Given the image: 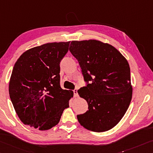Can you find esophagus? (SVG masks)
Returning a JSON list of instances; mask_svg holds the SVG:
<instances>
[{"mask_svg": "<svg viewBox=\"0 0 153 153\" xmlns=\"http://www.w3.org/2000/svg\"><path fill=\"white\" fill-rule=\"evenodd\" d=\"M74 92V96L75 97H77L79 96V94H78V92H77V89H74L73 91Z\"/></svg>", "mask_w": 153, "mask_h": 153, "instance_id": "esophagus-1", "label": "esophagus"}]
</instances>
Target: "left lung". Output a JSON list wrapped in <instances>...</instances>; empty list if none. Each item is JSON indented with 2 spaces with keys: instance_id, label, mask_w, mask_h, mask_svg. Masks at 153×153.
Returning <instances> with one entry per match:
<instances>
[{
  "instance_id": "left-lung-1",
  "label": "left lung",
  "mask_w": 153,
  "mask_h": 153,
  "mask_svg": "<svg viewBox=\"0 0 153 153\" xmlns=\"http://www.w3.org/2000/svg\"><path fill=\"white\" fill-rule=\"evenodd\" d=\"M69 50L78 60L87 87L78 90L88 110L77 115L80 124L96 132L118 124L132 100L130 66L111 45L99 40L72 41Z\"/></svg>"
}]
</instances>
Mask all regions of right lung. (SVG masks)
<instances>
[{"mask_svg": "<svg viewBox=\"0 0 153 153\" xmlns=\"http://www.w3.org/2000/svg\"><path fill=\"white\" fill-rule=\"evenodd\" d=\"M67 42H52L23 52L15 64L9 91L10 100L25 125L47 130L57 125L73 97L60 85V62L68 52Z\"/></svg>", "mask_w": 153, "mask_h": 153, "instance_id": "1", "label": "right lung"}]
</instances>
